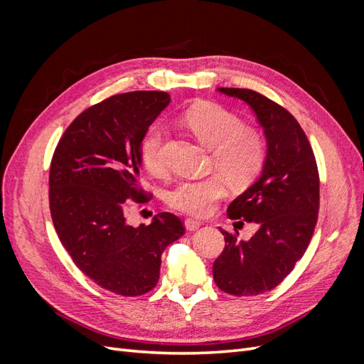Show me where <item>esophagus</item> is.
<instances>
[{
	"label": "esophagus",
	"mask_w": 364,
	"mask_h": 364,
	"mask_svg": "<svg viewBox=\"0 0 364 364\" xmlns=\"http://www.w3.org/2000/svg\"><path fill=\"white\" fill-rule=\"evenodd\" d=\"M200 222H197V220H194V218H185V228H186V230H197L200 228Z\"/></svg>",
	"instance_id": "esophagus-1"
}]
</instances>
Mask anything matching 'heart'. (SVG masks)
Instances as JSON below:
<instances>
[{"label":"heart","instance_id":"1","mask_svg":"<svg viewBox=\"0 0 364 364\" xmlns=\"http://www.w3.org/2000/svg\"><path fill=\"white\" fill-rule=\"evenodd\" d=\"M183 124L202 144L213 149L211 167L222 173L234 188H246L264 168L267 142L255 127L245 126L237 114L215 103L190 107L182 117ZM164 127L153 124L142 136L139 155L147 171L162 174ZM226 196V182L218 174L205 179L181 181L167 194L168 205L176 211L191 217H206Z\"/></svg>","mask_w":364,"mask_h":364}]
</instances>
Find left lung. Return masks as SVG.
Listing matches in <instances>:
<instances>
[{"mask_svg":"<svg viewBox=\"0 0 364 364\" xmlns=\"http://www.w3.org/2000/svg\"><path fill=\"white\" fill-rule=\"evenodd\" d=\"M246 102L267 138L261 178L229 205L230 220L257 223L249 241L238 230L225 235V249L214 261L217 287L232 296L273 290L294 269L310 245L318 215V170L310 141L287 109L245 87H218Z\"/></svg>","mask_w":364,"mask_h":364,"instance_id":"left-lung-1","label":"left lung"}]
</instances>
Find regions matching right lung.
Instances as JSON below:
<instances>
[{"label":"right lung","mask_w":364,"mask_h":364,"mask_svg":"<svg viewBox=\"0 0 364 364\" xmlns=\"http://www.w3.org/2000/svg\"><path fill=\"white\" fill-rule=\"evenodd\" d=\"M168 103L162 91L109 97L73 121L51 158L48 200L60 243L82 273L119 296L155 287L164 249L185 234L171 213L155 215L149 226L126 222L127 200L151 197L139 185V147Z\"/></svg>","instance_id":"1"}]
</instances>
